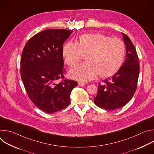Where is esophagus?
I'll list each match as a JSON object with an SVG mask.
<instances>
[{"label":"esophagus","instance_id":"esophagus-1","mask_svg":"<svg viewBox=\"0 0 154 154\" xmlns=\"http://www.w3.org/2000/svg\"><path fill=\"white\" fill-rule=\"evenodd\" d=\"M78 85H79V86H83L85 85V83H84L83 82H79L78 83Z\"/></svg>","mask_w":154,"mask_h":154}]
</instances>
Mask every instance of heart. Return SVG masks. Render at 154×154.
<instances>
[{
	"label": "heart",
	"mask_w": 154,
	"mask_h": 154,
	"mask_svg": "<svg viewBox=\"0 0 154 154\" xmlns=\"http://www.w3.org/2000/svg\"><path fill=\"white\" fill-rule=\"evenodd\" d=\"M64 61L73 66L86 55L87 62L78 64L69 72L72 78L90 80L98 74L102 78L115 75L124 60L125 48L118 38H111L101 33H89L80 36L78 42L68 41L63 50Z\"/></svg>",
	"instance_id": "b5f03b06"
}]
</instances>
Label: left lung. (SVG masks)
<instances>
[{
    "instance_id": "1",
    "label": "left lung",
    "mask_w": 154,
    "mask_h": 154,
    "mask_svg": "<svg viewBox=\"0 0 154 154\" xmlns=\"http://www.w3.org/2000/svg\"><path fill=\"white\" fill-rule=\"evenodd\" d=\"M126 48L125 60L119 70L112 77L99 83L95 104L107 110H115L125 105L134 96L140 73L138 55L128 36L122 33Z\"/></svg>"
}]
</instances>
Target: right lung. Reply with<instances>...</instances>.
<instances>
[{
	"label": "right lung",
	"mask_w": 154,
	"mask_h": 154,
	"mask_svg": "<svg viewBox=\"0 0 154 154\" xmlns=\"http://www.w3.org/2000/svg\"><path fill=\"white\" fill-rule=\"evenodd\" d=\"M72 30L48 29L32 36L20 58V75L32 102L41 110L53 113L67 107L70 95L77 86L64 79L63 44ZM59 79L63 80L58 83Z\"/></svg>",
	"instance_id": "right-lung-1"
}]
</instances>
